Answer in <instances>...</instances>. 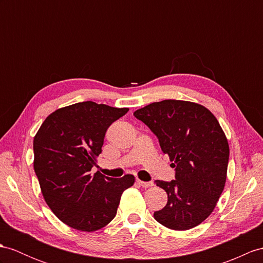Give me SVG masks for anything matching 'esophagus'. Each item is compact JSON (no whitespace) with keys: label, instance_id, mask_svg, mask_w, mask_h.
<instances>
[{"label":"esophagus","instance_id":"obj_1","mask_svg":"<svg viewBox=\"0 0 263 263\" xmlns=\"http://www.w3.org/2000/svg\"><path fill=\"white\" fill-rule=\"evenodd\" d=\"M137 183L140 185V186H143V187H151V186H153V185H154L153 182H143V181H140V180H137Z\"/></svg>","mask_w":263,"mask_h":263}]
</instances>
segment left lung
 I'll use <instances>...</instances> for the list:
<instances>
[{
    "label": "left lung",
    "instance_id": "obj_1",
    "mask_svg": "<svg viewBox=\"0 0 263 263\" xmlns=\"http://www.w3.org/2000/svg\"><path fill=\"white\" fill-rule=\"evenodd\" d=\"M158 138L175 180L156 181L167 204L154 213L162 226L176 231L197 227L213 212L227 182L229 143L216 117L192 101L167 99L134 112Z\"/></svg>",
    "mask_w": 263,
    "mask_h": 263
}]
</instances>
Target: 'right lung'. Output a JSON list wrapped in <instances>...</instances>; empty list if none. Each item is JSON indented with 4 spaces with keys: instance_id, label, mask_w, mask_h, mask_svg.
<instances>
[{
    "instance_id": "1",
    "label": "right lung",
    "mask_w": 263,
    "mask_h": 263,
    "mask_svg": "<svg viewBox=\"0 0 263 263\" xmlns=\"http://www.w3.org/2000/svg\"><path fill=\"white\" fill-rule=\"evenodd\" d=\"M128 108L93 101L62 107L44 119L33 140V167L44 201L68 227L93 232L116 216L124 191L134 175H91L106 130Z\"/></svg>"
}]
</instances>
